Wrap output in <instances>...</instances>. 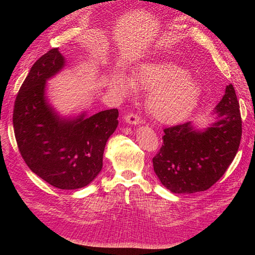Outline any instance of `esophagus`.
Returning a JSON list of instances; mask_svg holds the SVG:
<instances>
[{
    "instance_id": "1",
    "label": "esophagus",
    "mask_w": 255,
    "mask_h": 255,
    "mask_svg": "<svg viewBox=\"0 0 255 255\" xmlns=\"http://www.w3.org/2000/svg\"><path fill=\"white\" fill-rule=\"evenodd\" d=\"M125 121L130 126H137V125H140V123H141V119L139 118V116H137L133 113L127 115L125 117Z\"/></svg>"
}]
</instances>
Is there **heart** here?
Here are the masks:
<instances>
[{"label": "heart", "instance_id": "b5f03b06", "mask_svg": "<svg viewBox=\"0 0 255 255\" xmlns=\"http://www.w3.org/2000/svg\"><path fill=\"white\" fill-rule=\"evenodd\" d=\"M110 86L123 96L132 94L135 87L151 92L146 107L152 117L164 125H176L188 118L201 97V89L190 79V73L172 63L143 64L134 81L115 72Z\"/></svg>", "mask_w": 255, "mask_h": 255}]
</instances>
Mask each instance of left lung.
Segmentation results:
<instances>
[{
    "mask_svg": "<svg viewBox=\"0 0 255 255\" xmlns=\"http://www.w3.org/2000/svg\"><path fill=\"white\" fill-rule=\"evenodd\" d=\"M217 121L204 129L191 122L166 128L163 144L153 157L154 172L174 194L212 187L232 163L242 139V117L232 84L215 107Z\"/></svg>",
    "mask_w": 255,
    "mask_h": 255,
    "instance_id": "obj_1",
    "label": "left lung"
}]
</instances>
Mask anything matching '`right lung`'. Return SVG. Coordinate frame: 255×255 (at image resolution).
I'll use <instances>...</instances> for the list:
<instances>
[{
    "instance_id": "right-lung-1",
    "label": "right lung",
    "mask_w": 255,
    "mask_h": 255,
    "mask_svg": "<svg viewBox=\"0 0 255 255\" xmlns=\"http://www.w3.org/2000/svg\"><path fill=\"white\" fill-rule=\"evenodd\" d=\"M66 65L58 48L42 55L21 85L13 107V130L28 168L59 189L87 186L100 173L107 140L118 127V110L63 118L45 96V84Z\"/></svg>"
}]
</instances>
